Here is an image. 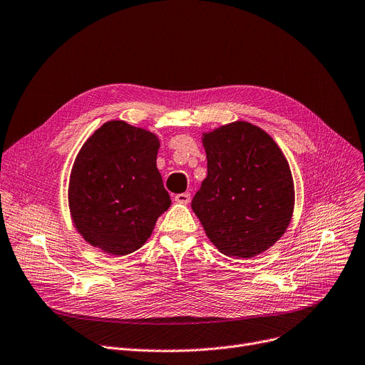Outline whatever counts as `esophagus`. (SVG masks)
Instances as JSON below:
<instances>
[{
    "mask_svg": "<svg viewBox=\"0 0 365 365\" xmlns=\"http://www.w3.org/2000/svg\"><path fill=\"white\" fill-rule=\"evenodd\" d=\"M175 200H176V202H180V204H189V201H190V194H189V192L178 194V195L175 197Z\"/></svg>",
    "mask_w": 365,
    "mask_h": 365,
    "instance_id": "esophagus-1",
    "label": "esophagus"
}]
</instances>
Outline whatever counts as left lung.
Wrapping results in <instances>:
<instances>
[{
    "mask_svg": "<svg viewBox=\"0 0 365 365\" xmlns=\"http://www.w3.org/2000/svg\"><path fill=\"white\" fill-rule=\"evenodd\" d=\"M207 178L192 200L219 252L248 259L274 245L293 215V176L274 139L237 121L204 134Z\"/></svg>",
    "mask_w": 365,
    "mask_h": 365,
    "instance_id": "1",
    "label": "left lung"
}]
</instances>
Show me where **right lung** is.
I'll return each mask as SVG.
<instances>
[{
	"label": "right lung",
	"mask_w": 365,
	"mask_h": 365,
	"mask_svg": "<svg viewBox=\"0 0 365 365\" xmlns=\"http://www.w3.org/2000/svg\"><path fill=\"white\" fill-rule=\"evenodd\" d=\"M158 148L155 134L124 121L105 123L83 145L71 171L69 208L88 244L125 256L148 241L171 204Z\"/></svg>",
	"instance_id": "1"
}]
</instances>
